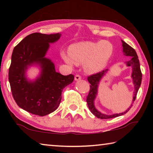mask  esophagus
I'll return each instance as SVG.
<instances>
[{"mask_svg": "<svg viewBox=\"0 0 153 153\" xmlns=\"http://www.w3.org/2000/svg\"><path fill=\"white\" fill-rule=\"evenodd\" d=\"M81 79V76H79V75H76V76H75V80H76V81H78V80H80Z\"/></svg>", "mask_w": 153, "mask_h": 153, "instance_id": "obj_1", "label": "esophagus"}]
</instances>
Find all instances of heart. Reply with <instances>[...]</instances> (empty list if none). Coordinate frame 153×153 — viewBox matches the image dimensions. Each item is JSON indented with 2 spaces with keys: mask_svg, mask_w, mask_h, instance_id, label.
Listing matches in <instances>:
<instances>
[{
  "mask_svg": "<svg viewBox=\"0 0 153 153\" xmlns=\"http://www.w3.org/2000/svg\"><path fill=\"white\" fill-rule=\"evenodd\" d=\"M69 55L61 53V56L69 65H84L87 72L94 73L101 70L112 56L113 46L105 40L81 42L69 48Z\"/></svg>",
  "mask_w": 153,
  "mask_h": 153,
  "instance_id": "b5f03b06",
  "label": "heart"
}]
</instances>
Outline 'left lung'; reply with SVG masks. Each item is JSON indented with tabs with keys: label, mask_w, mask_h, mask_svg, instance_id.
Instances as JSON below:
<instances>
[{
	"label": "left lung",
	"mask_w": 153,
	"mask_h": 153,
	"mask_svg": "<svg viewBox=\"0 0 153 153\" xmlns=\"http://www.w3.org/2000/svg\"><path fill=\"white\" fill-rule=\"evenodd\" d=\"M122 42V46H123V54L126 56H128L130 57V59L129 61H126L127 66H131L132 67V74H131V77L133 79V84L134 85V97L132 100V103L134 102V100H136L137 93H138V90L140 86L141 82H142V72L140 70V62L139 59L137 55L136 52L134 49L131 47L130 46L128 45L126 42L124 41L121 40ZM108 69H105L98 73L92 74L91 76L88 77V81L89 82L90 84V91L86 97V102L88 106L90 111H91V113L94 115L96 117L102 119V120H106V119H111L114 118L118 116H121L122 115L126 114L128 111L130 109V108L132 107V105H131L128 109H127L125 112H123L121 113H116L113 114V115H107L105 114H102L100 112H99L97 108L94 107V99L96 98V96L97 94V90L98 87V84H99L100 80L101 79L102 76H104L105 73H107Z\"/></svg>",
	"instance_id": "left-lung-1"
}]
</instances>
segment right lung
Returning a JSON list of instances; mask_svg holds the SVG:
<instances>
[{
    "label": "right lung",
    "mask_w": 153,
    "mask_h": 153,
    "mask_svg": "<svg viewBox=\"0 0 153 153\" xmlns=\"http://www.w3.org/2000/svg\"><path fill=\"white\" fill-rule=\"evenodd\" d=\"M61 34L33 33L15 46L9 69V81L13 97L20 108L33 115L45 116L58 108L65 87L71 84L74 76H63L55 71V65L45 57L49 44L55 42ZM34 64L41 73L34 81L25 77L27 67Z\"/></svg>",
    "instance_id": "1"
}]
</instances>
